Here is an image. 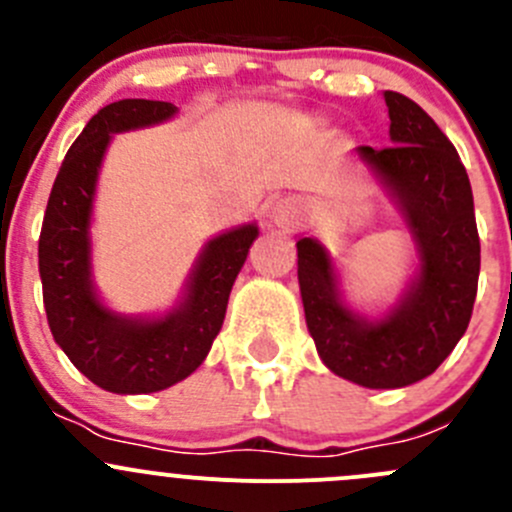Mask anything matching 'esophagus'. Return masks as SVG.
<instances>
[{
    "label": "esophagus",
    "mask_w": 512,
    "mask_h": 512,
    "mask_svg": "<svg viewBox=\"0 0 512 512\" xmlns=\"http://www.w3.org/2000/svg\"><path fill=\"white\" fill-rule=\"evenodd\" d=\"M299 215H302V210H299V205L289 198L277 200L270 210V220L277 227H294L299 223Z\"/></svg>",
    "instance_id": "34e87169"
}]
</instances>
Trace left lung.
<instances>
[{
	"mask_svg": "<svg viewBox=\"0 0 512 512\" xmlns=\"http://www.w3.org/2000/svg\"><path fill=\"white\" fill-rule=\"evenodd\" d=\"M394 146L356 148L404 215L418 275L384 319L344 304L329 252L297 242L304 319L324 364L366 389H401L443 364L466 334L478 292L480 240L471 180L456 148L409 96L386 91Z\"/></svg>",
	"mask_w": 512,
	"mask_h": 512,
	"instance_id": "1",
	"label": "left lung"
}]
</instances>
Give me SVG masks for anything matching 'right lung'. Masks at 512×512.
<instances>
[{
    "mask_svg": "<svg viewBox=\"0 0 512 512\" xmlns=\"http://www.w3.org/2000/svg\"><path fill=\"white\" fill-rule=\"evenodd\" d=\"M175 111L173 103L146 98L103 106L66 153L41 223L39 275L51 334L81 374L113 394L163 391L203 364L260 232L252 223L213 237L190 272L183 302L165 317H123L103 307L91 280L89 237L103 153L113 133L156 126Z\"/></svg>",
    "mask_w": 512,
    "mask_h": 512,
    "instance_id": "add662e5",
    "label": "right lung"
}]
</instances>
